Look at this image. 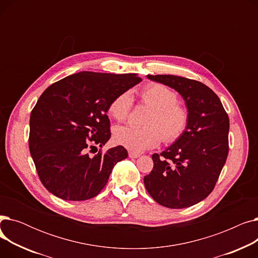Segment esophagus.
<instances>
[{
    "instance_id": "obj_1",
    "label": "esophagus",
    "mask_w": 258,
    "mask_h": 258,
    "mask_svg": "<svg viewBox=\"0 0 258 258\" xmlns=\"http://www.w3.org/2000/svg\"><path fill=\"white\" fill-rule=\"evenodd\" d=\"M128 157H130V158H138V157H140V155L131 151V152H128Z\"/></svg>"
}]
</instances>
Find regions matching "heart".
<instances>
[{
  "label": "heart",
  "mask_w": 258,
  "mask_h": 258,
  "mask_svg": "<svg viewBox=\"0 0 258 258\" xmlns=\"http://www.w3.org/2000/svg\"><path fill=\"white\" fill-rule=\"evenodd\" d=\"M142 102L152 108L145 123L147 126H118L114 131L115 141L133 152H143L158 145L163 139L167 143L177 141L187 128L189 112L178 101V95L171 89L151 84L141 91ZM133 105V95L130 91L122 92L111 101L108 113L116 120H125Z\"/></svg>",
  "instance_id": "obj_1"
}]
</instances>
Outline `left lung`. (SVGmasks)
Segmentation results:
<instances>
[{
  "mask_svg": "<svg viewBox=\"0 0 258 258\" xmlns=\"http://www.w3.org/2000/svg\"><path fill=\"white\" fill-rule=\"evenodd\" d=\"M180 93L189 112L182 136L152 156L144 177L146 190L160 205L181 209L206 199L218 181L229 152V117L220 98L200 81L174 75H147Z\"/></svg>",
  "mask_w": 258,
  "mask_h": 258,
  "instance_id": "left-lung-1",
  "label": "left lung"
}]
</instances>
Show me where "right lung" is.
<instances>
[{
    "mask_svg": "<svg viewBox=\"0 0 258 258\" xmlns=\"http://www.w3.org/2000/svg\"><path fill=\"white\" fill-rule=\"evenodd\" d=\"M137 74L83 71L67 76L40 95L30 115L29 150L47 190L66 201L96 197L117 162L127 158L123 146L90 157L111 138L108 105L118 94L139 84Z\"/></svg>",
    "mask_w": 258,
    "mask_h": 258,
    "instance_id": "add662e5",
    "label": "right lung"
}]
</instances>
